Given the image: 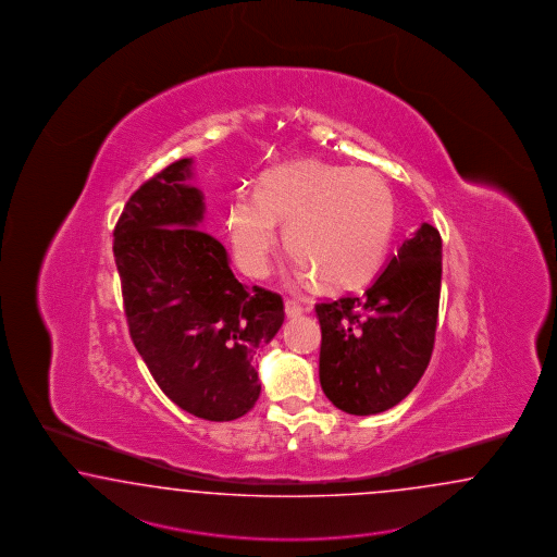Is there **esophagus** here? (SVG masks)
Masks as SVG:
<instances>
[{"label": "esophagus", "instance_id": "1", "mask_svg": "<svg viewBox=\"0 0 557 557\" xmlns=\"http://www.w3.org/2000/svg\"><path fill=\"white\" fill-rule=\"evenodd\" d=\"M301 312H304V308H301L300 304L296 300H286V317L294 318L300 317Z\"/></svg>", "mask_w": 557, "mask_h": 557}]
</instances>
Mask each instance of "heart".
I'll use <instances>...</instances> for the list:
<instances>
[{"label": "heart", "instance_id": "b5f03b06", "mask_svg": "<svg viewBox=\"0 0 557 557\" xmlns=\"http://www.w3.org/2000/svg\"><path fill=\"white\" fill-rule=\"evenodd\" d=\"M286 226V249L301 263L306 282L334 289L364 284L381 265L392 240V188L371 168L317 160L270 170L256 195L237 196L226 231L240 270L268 275Z\"/></svg>", "mask_w": 557, "mask_h": 557}]
</instances>
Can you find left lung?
Returning a JSON list of instances; mask_svg holds the SVG:
<instances>
[{"instance_id": "obj_1", "label": "left lung", "mask_w": 557, "mask_h": 557, "mask_svg": "<svg viewBox=\"0 0 557 557\" xmlns=\"http://www.w3.org/2000/svg\"><path fill=\"white\" fill-rule=\"evenodd\" d=\"M442 237L428 223L359 296L317 304L320 385L334 406L373 416L406 399L436 338Z\"/></svg>"}]
</instances>
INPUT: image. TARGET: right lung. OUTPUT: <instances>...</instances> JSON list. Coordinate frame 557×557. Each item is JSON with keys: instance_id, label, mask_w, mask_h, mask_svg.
<instances>
[{"instance_id": "obj_1", "label": "right lung", "mask_w": 557, "mask_h": 557, "mask_svg": "<svg viewBox=\"0 0 557 557\" xmlns=\"http://www.w3.org/2000/svg\"><path fill=\"white\" fill-rule=\"evenodd\" d=\"M184 158L144 182L113 231L123 308L137 352L184 411L231 421L261 393L257 348L284 324L282 296L240 284L202 231L205 196Z\"/></svg>"}]
</instances>
